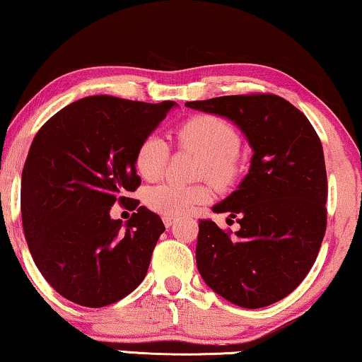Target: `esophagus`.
<instances>
[{"label": "esophagus", "mask_w": 362, "mask_h": 362, "mask_svg": "<svg viewBox=\"0 0 362 362\" xmlns=\"http://www.w3.org/2000/svg\"><path fill=\"white\" fill-rule=\"evenodd\" d=\"M163 222H165L166 227H171L176 222V219L173 216H165V217H163Z\"/></svg>", "instance_id": "1"}]
</instances>
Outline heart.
I'll use <instances>...</instances> for the list:
<instances>
[{
    "label": "heart",
    "instance_id": "b5f03b06",
    "mask_svg": "<svg viewBox=\"0 0 362 362\" xmlns=\"http://www.w3.org/2000/svg\"><path fill=\"white\" fill-rule=\"evenodd\" d=\"M182 146L196 151L202 158L201 175L214 185H226L234 175L232 158L237 155L240 138L229 123L217 117L202 115L187 120L177 130ZM170 148L161 136L148 135L136 150L135 166L141 177L155 181L165 171ZM209 194L201 186H185L180 182H163L148 189L145 201L153 211L165 216H182L204 204Z\"/></svg>",
    "mask_w": 362,
    "mask_h": 362
}]
</instances>
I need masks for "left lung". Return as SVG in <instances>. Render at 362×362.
I'll list each match as a JSON object with an SVG mask.
<instances>
[{"label": "left lung", "instance_id": "obj_1", "mask_svg": "<svg viewBox=\"0 0 362 362\" xmlns=\"http://www.w3.org/2000/svg\"><path fill=\"white\" fill-rule=\"evenodd\" d=\"M186 107L227 118L249 141L250 168L240 185L212 207L237 219L230 235L201 219L197 270L212 291L242 308H264L298 286L326 230L323 146L298 108L272 93L226 95Z\"/></svg>", "mask_w": 362, "mask_h": 362}]
</instances>
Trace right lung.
<instances>
[{
	"instance_id": "right-lung-1",
	"label": "right lung",
	"mask_w": 362,
	"mask_h": 362,
	"mask_svg": "<svg viewBox=\"0 0 362 362\" xmlns=\"http://www.w3.org/2000/svg\"><path fill=\"white\" fill-rule=\"evenodd\" d=\"M175 107L86 97L34 136L21 176L23 229L34 264L64 298L100 308L145 279L165 224L128 194L141 182L138 146ZM115 202L137 209L125 230L110 217Z\"/></svg>"
}]
</instances>
